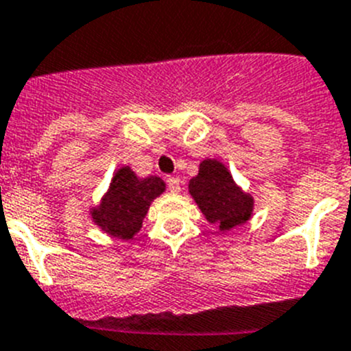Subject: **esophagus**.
Instances as JSON below:
<instances>
[{
    "label": "esophagus",
    "mask_w": 351,
    "mask_h": 351,
    "mask_svg": "<svg viewBox=\"0 0 351 351\" xmlns=\"http://www.w3.org/2000/svg\"><path fill=\"white\" fill-rule=\"evenodd\" d=\"M167 186H169L170 191L178 193L179 189H181V181H179V178H167Z\"/></svg>",
    "instance_id": "1"
}]
</instances>
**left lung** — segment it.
<instances>
[{
    "label": "left lung",
    "instance_id": "left-lung-1",
    "mask_svg": "<svg viewBox=\"0 0 351 351\" xmlns=\"http://www.w3.org/2000/svg\"><path fill=\"white\" fill-rule=\"evenodd\" d=\"M189 193L208 223L231 230L247 223L252 214V198L234 184L223 163L204 160L197 178L189 181Z\"/></svg>",
    "mask_w": 351,
    "mask_h": 351
}]
</instances>
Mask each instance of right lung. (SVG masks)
I'll return each instance as SVG.
<instances>
[{"label":"right lung","mask_w":351,"mask_h":351,"mask_svg":"<svg viewBox=\"0 0 351 351\" xmlns=\"http://www.w3.org/2000/svg\"><path fill=\"white\" fill-rule=\"evenodd\" d=\"M163 189L165 182L156 176L139 179L128 167H123L112 176L109 191L92 215L106 233L130 240L143 226L151 202L162 195Z\"/></svg>","instance_id":"1"}]
</instances>
